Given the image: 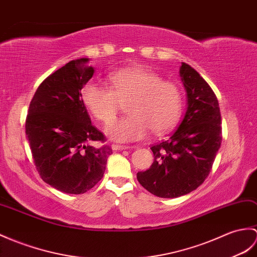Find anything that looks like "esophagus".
Listing matches in <instances>:
<instances>
[{"label": "esophagus", "mask_w": 257, "mask_h": 257, "mask_svg": "<svg viewBox=\"0 0 257 257\" xmlns=\"http://www.w3.org/2000/svg\"><path fill=\"white\" fill-rule=\"evenodd\" d=\"M112 150L115 151H121V150H128V149H130L129 146H121V145H112L111 146Z\"/></svg>", "instance_id": "34e87169"}]
</instances>
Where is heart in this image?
Wrapping results in <instances>:
<instances>
[{"instance_id":"obj_1","label":"heart","mask_w":257,"mask_h":257,"mask_svg":"<svg viewBox=\"0 0 257 257\" xmlns=\"http://www.w3.org/2000/svg\"><path fill=\"white\" fill-rule=\"evenodd\" d=\"M109 87L88 82L82 88V100L89 112L101 122L117 114L119 100L130 98L129 115L111 121L105 128L109 139L118 142L141 140L150 130L161 136L174 128L183 110L180 87L143 67H128L108 75Z\"/></svg>"}]
</instances>
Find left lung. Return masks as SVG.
<instances>
[{"label": "left lung", "instance_id": "obj_1", "mask_svg": "<svg viewBox=\"0 0 257 257\" xmlns=\"http://www.w3.org/2000/svg\"><path fill=\"white\" fill-rule=\"evenodd\" d=\"M180 76L187 93V109L168 139L151 147L150 169L137 173L138 182L161 198L189 194L204 183L221 146L219 103L211 87L187 63Z\"/></svg>", "mask_w": 257, "mask_h": 257}]
</instances>
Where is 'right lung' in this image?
Returning <instances> with one entry per match:
<instances>
[{
    "instance_id": "1",
    "label": "right lung",
    "mask_w": 257,
    "mask_h": 257,
    "mask_svg": "<svg viewBox=\"0 0 257 257\" xmlns=\"http://www.w3.org/2000/svg\"><path fill=\"white\" fill-rule=\"evenodd\" d=\"M94 68L87 58L75 59L41 83L31 101L26 136L40 177L67 194H84L104 175L109 146L94 127L82 100L83 86L92 79Z\"/></svg>"
}]
</instances>
